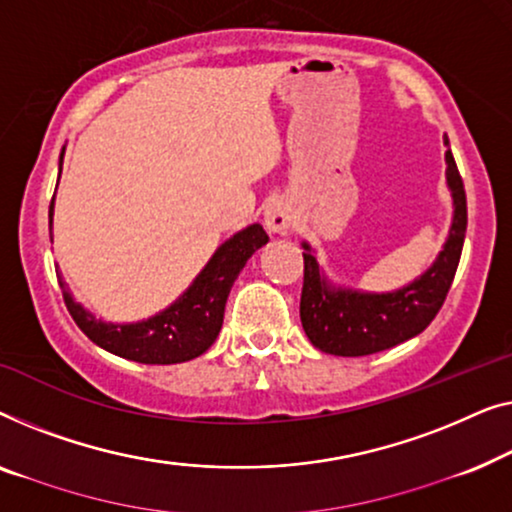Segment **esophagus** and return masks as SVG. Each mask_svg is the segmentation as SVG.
Wrapping results in <instances>:
<instances>
[{"label": "esophagus", "instance_id": "34e87169", "mask_svg": "<svg viewBox=\"0 0 512 512\" xmlns=\"http://www.w3.org/2000/svg\"><path fill=\"white\" fill-rule=\"evenodd\" d=\"M264 227L269 229L271 234L285 236L290 234L292 229V211L285 201H273V204L266 206L264 211Z\"/></svg>", "mask_w": 512, "mask_h": 512}]
</instances>
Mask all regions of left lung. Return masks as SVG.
Wrapping results in <instances>:
<instances>
[{
  "mask_svg": "<svg viewBox=\"0 0 512 512\" xmlns=\"http://www.w3.org/2000/svg\"><path fill=\"white\" fill-rule=\"evenodd\" d=\"M448 146V139H445ZM448 185L455 199V220L436 264L415 283L392 294L329 290L318 262L304 243V287L299 315L315 348L338 357H364L390 350L431 325L455 280L466 234V192L455 157L448 150Z\"/></svg>",
  "mask_w": 512,
  "mask_h": 512,
  "instance_id": "obj_1",
  "label": "left lung"
}]
</instances>
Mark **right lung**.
Masks as SVG:
<instances>
[{
	"mask_svg": "<svg viewBox=\"0 0 512 512\" xmlns=\"http://www.w3.org/2000/svg\"><path fill=\"white\" fill-rule=\"evenodd\" d=\"M48 218L53 225V201H50ZM266 241L269 236L259 225H250L232 236L225 246L218 248L206 269L174 306L139 325H106L102 320H95V315L71 299L62 276H57V280L71 318L99 348L141 364H181L204 355L218 338L229 290L248 259Z\"/></svg>",
	"mask_w": 512,
	"mask_h": 512,
	"instance_id": "right-lung-1",
	"label": "right lung"
}]
</instances>
